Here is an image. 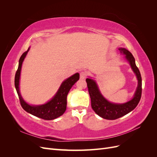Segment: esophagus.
Masks as SVG:
<instances>
[{"label": "esophagus", "mask_w": 157, "mask_h": 157, "mask_svg": "<svg viewBox=\"0 0 157 157\" xmlns=\"http://www.w3.org/2000/svg\"><path fill=\"white\" fill-rule=\"evenodd\" d=\"M86 73H85V72H80V79H84L85 78H86Z\"/></svg>", "instance_id": "obj_1"}]
</instances>
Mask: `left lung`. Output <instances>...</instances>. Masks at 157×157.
I'll return each mask as SVG.
<instances>
[{"instance_id": "left-lung-1", "label": "left lung", "mask_w": 157, "mask_h": 157, "mask_svg": "<svg viewBox=\"0 0 157 157\" xmlns=\"http://www.w3.org/2000/svg\"><path fill=\"white\" fill-rule=\"evenodd\" d=\"M118 50L121 54L124 55L125 59L129 63L137 80V86L132 99L124 103H115L109 101L101 94L95 80L90 77L86 79L91 99L92 108L97 115L107 120L117 119L134 110L139 103L141 96V77L140 71L136 65L135 58L126 48H120Z\"/></svg>"}]
</instances>
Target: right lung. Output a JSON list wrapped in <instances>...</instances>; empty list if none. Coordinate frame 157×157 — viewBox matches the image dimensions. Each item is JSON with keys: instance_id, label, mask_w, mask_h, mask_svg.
Instances as JSON below:
<instances>
[{"instance_id": "1", "label": "right lung", "mask_w": 157, "mask_h": 157, "mask_svg": "<svg viewBox=\"0 0 157 157\" xmlns=\"http://www.w3.org/2000/svg\"><path fill=\"white\" fill-rule=\"evenodd\" d=\"M29 49L30 47L21 55L20 60H19L18 68L15 75V80H14L15 87L19 99H20L21 105L25 111L35 117L48 121L55 119V118L62 115L65 113L66 108H67V94L75 82L79 80V73H75L68 78L63 80L54 97L48 102L42 104V105H30L23 99L20 91V79L22 64Z\"/></svg>"}]
</instances>
